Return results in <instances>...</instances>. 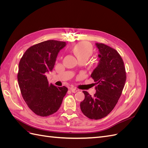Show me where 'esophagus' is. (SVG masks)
Here are the masks:
<instances>
[{"instance_id":"obj_1","label":"esophagus","mask_w":148,"mask_h":148,"mask_svg":"<svg viewBox=\"0 0 148 148\" xmlns=\"http://www.w3.org/2000/svg\"><path fill=\"white\" fill-rule=\"evenodd\" d=\"M70 91L72 92H73V93H75V92H77L78 90L77 89H76V88H70Z\"/></svg>"}]
</instances>
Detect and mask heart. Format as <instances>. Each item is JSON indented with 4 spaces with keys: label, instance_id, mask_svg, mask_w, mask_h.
Masks as SVG:
<instances>
[{
    "label": "heart",
    "instance_id": "b5f03b06",
    "mask_svg": "<svg viewBox=\"0 0 148 148\" xmlns=\"http://www.w3.org/2000/svg\"><path fill=\"white\" fill-rule=\"evenodd\" d=\"M71 51L78 60H88L93 53V47L90 43L82 41L77 43L71 48Z\"/></svg>",
    "mask_w": 148,
    "mask_h": 148
}]
</instances>
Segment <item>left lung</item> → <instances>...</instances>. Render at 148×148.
Masks as SVG:
<instances>
[{"label":"left lung","instance_id":"8db88e82","mask_svg":"<svg viewBox=\"0 0 148 148\" xmlns=\"http://www.w3.org/2000/svg\"><path fill=\"white\" fill-rule=\"evenodd\" d=\"M99 53V63L91 77L97 86L94 96L83 91L80 103L83 114L90 119L104 118L114 109L122 95L127 75L123 61L118 52L102 43H96Z\"/></svg>","mask_w":148,"mask_h":148}]
</instances>
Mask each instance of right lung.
Returning a JSON list of instances; mask_svg holds the SVG:
<instances>
[{
	"instance_id": "add662e5",
	"label": "right lung",
	"mask_w": 148,
	"mask_h": 148,
	"mask_svg": "<svg viewBox=\"0 0 148 148\" xmlns=\"http://www.w3.org/2000/svg\"><path fill=\"white\" fill-rule=\"evenodd\" d=\"M65 46L55 40L40 42L28 49L20 61L17 77L21 95L29 108L41 117L56 112L68 91L65 86L49 84L46 77Z\"/></svg>"
}]
</instances>
